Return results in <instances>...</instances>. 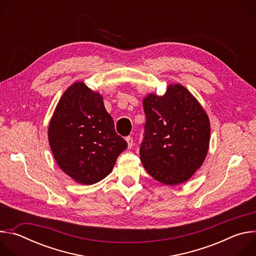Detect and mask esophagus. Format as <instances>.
I'll use <instances>...</instances> for the list:
<instances>
[{"label": "esophagus", "instance_id": "esophagus-1", "mask_svg": "<svg viewBox=\"0 0 256 256\" xmlns=\"http://www.w3.org/2000/svg\"><path fill=\"white\" fill-rule=\"evenodd\" d=\"M126 142H128V148L130 149V148L132 147V144H134V140H132V136H126Z\"/></svg>", "mask_w": 256, "mask_h": 256}]
</instances>
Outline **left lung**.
<instances>
[{"instance_id":"left-lung-1","label":"left lung","mask_w":256,"mask_h":256,"mask_svg":"<svg viewBox=\"0 0 256 256\" xmlns=\"http://www.w3.org/2000/svg\"><path fill=\"white\" fill-rule=\"evenodd\" d=\"M146 114L140 156L144 168L167 186L188 180L208 150L210 124L204 109L182 85H169L163 96L142 100Z\"/></svg>"}]
</instances>
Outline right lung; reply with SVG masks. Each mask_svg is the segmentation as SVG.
Here are the masks:
<instances>
[{"mask_svg":"<svg viewBox=\"0 0 256 256\" xmlns=\"http://www.w3.org/2000/svg\"><path fill=\"white\" fill-rule=\"evenodd\" d=\"M48 142L60 168L85 186L105 178L128 148L102 96L83 82L70 85L60 97L48 126Z\"/></svg>","mask_w":256,"mask_h":256,"instance_id":"right-lung-1","label":"right lung"}]
</instances>
